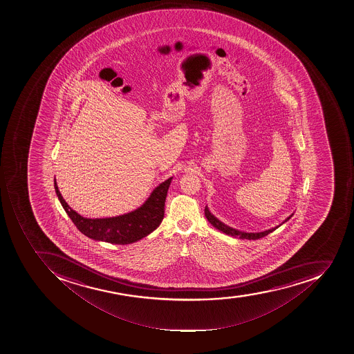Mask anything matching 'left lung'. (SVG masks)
Listing matches in <instances>:
<instances>
[{
	"mask_svg": "<svg viewBox=\"0 0 354 354\" xmlns=\"http://www.w3.org/2000/svg\"><path fill=\"white\" fill-rule=\"evenodd\" d=\"M205 214L207 221L210 222L211 225H214V228L218 229L219 231H222L223 234H228V236H231V237L248 240H256L259 239V238L265 237L267 234H270V232H272L274 230H276L278 227H281L283 223L288 221V220L294 216V214H290V216H287L286 219L281 222V225H276L274 228L268 229V230L260 231V232H245V231H240L237 230V229L231 228L229 225H225L223 222L220 221L218 218H216L214 214H211L207 205H205Z\"/></svg>",
	"mask_w": 354,
	"mask_h": 354,
	"instance_id": "8db88e82",
	"label": "left lung"
}]
</instances>
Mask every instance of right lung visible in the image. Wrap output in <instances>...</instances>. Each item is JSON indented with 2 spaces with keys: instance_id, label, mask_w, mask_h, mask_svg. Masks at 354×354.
Segmentation results:
<instances>
[{
  "instance_id": "1",
  "label": "right lung",
  "mask_w": 354,
  "mask_h": 354,
  "mask_svg": "<svg viewBox=\"0 0 354 354\" xmlns=\"http://www.w3.org/2000/svg\"><path fill=\"white\" fill-rule=\"evenodd\" d=\"M173 178H167L155 187L151 196L136 210L111 218H85L73 210L64 201L55 178V190L64 211L82 234L97 241L129 245L149 236L161 225L167 190Z\"/></svg>"
}]
</instances>
